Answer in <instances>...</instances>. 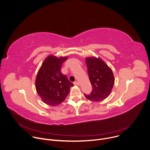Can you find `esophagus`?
I'll list each match as a JSON object with an SVG mask.
<instances>
[{"label": "esophagus", "instance_id": "1", "mask_svg": "<svg viewBox=\"0 0 150 150\" xmlns=\"http://www.w3.org/2000/svg\"><path fill=\"white\" fill-rule=\"evenodd\" d=\"M74 84L75 85H79V82H78V81H75V82H74Z\"/></svg>", "mask_w": 150, "mask_h": 150}]
</instances>
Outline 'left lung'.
Segmentation results:
<instances>
[{
    "mask_svg": "<svg viewBox=\"0 0 150 150\" xmlns=\"http://www.w3.org/2000/svg\"><path fill=\"white\" fill-rule=\"evenodd\" d=\"M85 61L93 90L90 94H85V97L94 102L104 100L110 94L113 87L115 78L112 70L100 57H86Z\"/></svg>",
    "mask_w": 150,
    "mask_h": 150,
    "instance_id": "8db88e82",
    "label": "left lung"
}]
</instances>
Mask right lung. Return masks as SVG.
<instances>
[{
    "instance_id": "right-lung-1",
    "label": "right lung",
    "mask_w": 150,
    "mask_h": 150,
    "mask_svg": "<svg viewBox=\"0 0 150 150\" xmlns=\"http://www.w3.org/2000/svg\"><path fill=\"white\" fill-rule=\"evenodd\" d=\"M68 56H47L38 70L35 79V88L42 101L47 105L56 106L68 95L74 84L61 73L63 63Z\"/></svg>"
}]
</instances>
